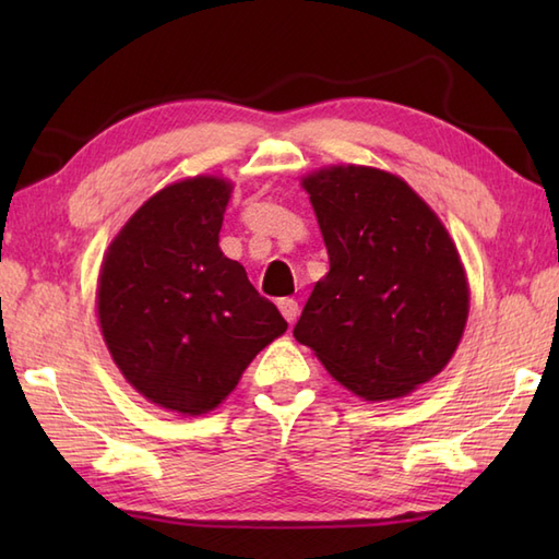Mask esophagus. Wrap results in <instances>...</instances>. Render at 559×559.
<instances>
[{"label": "esophagus", "instance_id": "esophagus-1", "mask_svg": "<svg viewBox=\"0 0 559 559\" xmlns=\"http://www.w3.org/2000/svg\"><path fill=\"white\" fill-rule=\"evenodd\" d=\"M278 310H281L283 317H286L288 324H293L295 319H298V314H300V307H298V302H295L293 298H281L278 300Z\"/></svg>", "mask_w": 559, "mask_h": 559}]
</instances>
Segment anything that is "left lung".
Segmentation results:
<instances>
[{
	"label": "left lung",
	"instance_id": "1",
	"mask_svg": "<svg viewBox=\"0 0 559 559\" xmlns=\"http://www.w3.org/2000/svg\"><path fill=\"white\" fill-rule=\"evenodd\" d=\"M329 273L293 336L365 401L408 396L447 367L468 319V281L437 213L401 177L331 165L302 180Z\"/></svg>",
	"mask_w": 559,
	"mask_h": 559
}]
</instances>
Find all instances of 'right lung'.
Wrapping results in <instances>:
<instances>
[{
	"label": "right lung",
	"instance_id": "1",
	"mask_svg": "<svg viewBox=\"0 0 559 559\" xmlns=\"http://www.w3.org/2000/svg\"><path fill=\"white\" fill-rule=\"evenodd\" d=\"M233 185L199 175L153 194L105 252L98 319L141 396L182 415L218 406L288 322L218 247Z\"/></svg>",
	"mask_w": 559,
	"mask_h": 559
}]
</instances>
